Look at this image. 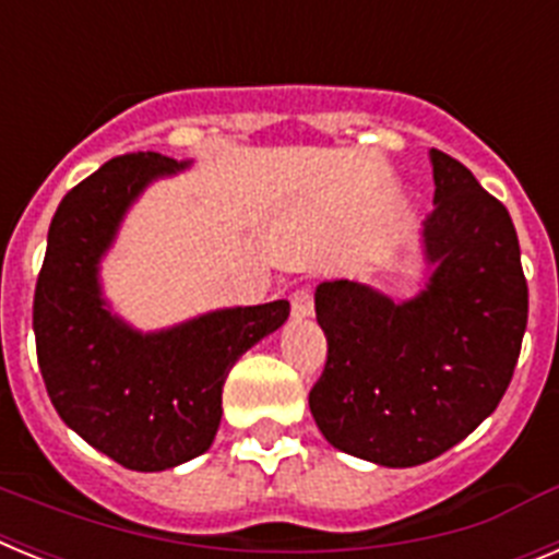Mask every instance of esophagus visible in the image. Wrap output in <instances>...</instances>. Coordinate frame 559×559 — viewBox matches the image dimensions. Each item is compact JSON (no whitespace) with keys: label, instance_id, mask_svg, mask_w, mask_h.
<instances>
[{"label":"esophagus","instance_id":"34e87169","mask_svg":"<svg viewBox=\"0 0 559 559\" xmlns=\"http://www.w3.org/2000/svg\"><path fill=\"white\" fill-rule=\"evenodd\" d=\"M290 313H294L296 319H305V316L313 313V290L296 288L294 294H290Z\"/></svg>","mask_w":559,"mask_h":559}]
</instances>
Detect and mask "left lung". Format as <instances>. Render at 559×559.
<instances>
[{
  "label": "left lung",
  "mask_w": 559,
  "mask_h": 559,
  "mask_svg": "<svg viewBox=\"0 0 559 559\" xmlns=\"http://www.w3.org/2000/svg\"><path fill=\"white\" fill-rule=\"evenodd\" d=\"M431 165L426 288L408 302L349 280L316 288L328 364L310 412L330 445L383 467L431 462L496 412L530 316L507 206L448 153L431 147Z\"/></svg>",
  "instance_id": "1"
}]
</instances>
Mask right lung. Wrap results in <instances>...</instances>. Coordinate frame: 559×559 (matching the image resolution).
Wrapping results in <instances>:
<instances>
[{
	"instance_id": "right-lung-1",
	"label": "right lung",
	"mask_w": 559,
	"mask_h": 559,
	"mask_svg": "<svg viewBox=\"0 0 559 559\" xmlns=\"http://www.w3.org/2000/svg\"><path fill=\"white\" fill-rule=\"evenodd\" d=\"M187 165L126 153L72 187L49 224L33 299L38 367L58 417L128 471L156 473L201 456L218 433L235 360L290 313L288 299H276L136 333L106 308L97 271L122 215L153 179Z\"/></svg>"
}]
</instances>
